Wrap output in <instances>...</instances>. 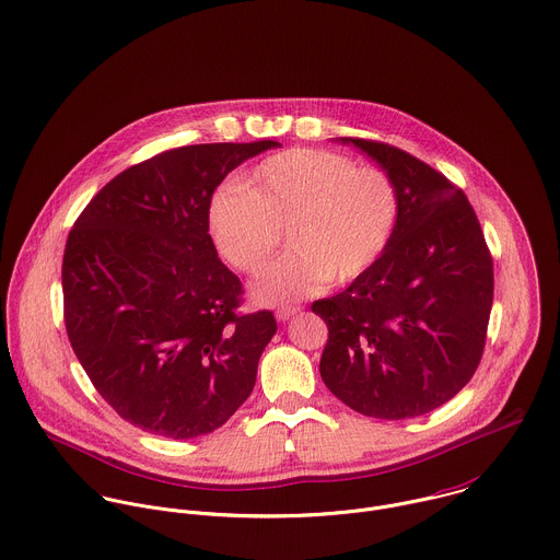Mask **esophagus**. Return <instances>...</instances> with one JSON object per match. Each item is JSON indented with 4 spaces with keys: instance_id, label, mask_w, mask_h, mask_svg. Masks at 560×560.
<instances>
[{
    "instance_id": "obj_1",
    "label": "esophagus",
    "mask_w": 560,
    "mask_h": 560,
    "mask_svg": "<svg viewBox=\"0 0 560 560\" xmlns=\"http://www.w3.org/2000/svg\"><path fill=\"white\" fill-rule=\"evenodd\" d=\"M301 312V307L299 305H285V307H279L275 314H277V320H288L290 316H294V314H299Z\"/></svg>"
}]
</instances>
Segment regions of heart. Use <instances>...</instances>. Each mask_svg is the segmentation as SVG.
Masks as SVG:
<instances>
[{"label": "heart", "mask_w": 560, "mask_h": 560, "mask_svg": "<svg viewBox=\"0 0 560 560\" xmlns=\"http://www.w3.org/2000/svg\"><path fill=\"white\" fill-rule=\"evenodd\" d=\"M397 220L399 191L386 170L310 148L261 161L242 187H222L209 205L211 237L242 272H257L285 231L292 253L253 285L264 303L296 301L327 281L358 279L384 255Z\"/></svg>", "instance_id": "obj_1"}]
</instances>
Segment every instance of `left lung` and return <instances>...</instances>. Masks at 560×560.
Wrapping results in <instances>:
<instances>
[{"label": "left lung", "instance_id": "1", "mask_svg": "<svg viewBox=\"0 0 560 560\" xmlns=\"http://www.w3.org/2000/svg\"><path fill=\"white\" fill-rule=\"evenodd\" d=\"M340 141L393 176L399 220L364 275L312 303L329 329L320 377L364 417H421L456 397L482 360L493 257L474 207L447 176L390 143Z\"/></svg>", "mask_w": 560, "mask_h": 560}]
</instances>
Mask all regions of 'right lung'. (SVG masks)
Segmentation results:
<instances>
[{"label": "right lung", "instance_id": "obj_1", "mask_svg": "<svg viewBox=\"0 0 560 560\" xmlns=\"http://www.w3.org/2000/svg\"><path fill=\"white\" fill-rule=\"evenodd\" d=\"M279 143L165 150L108 180L69 231L62 316L102 399L130 425L196 439L248 399L277 331L272 312L242 314V281L209 235L215 187Z\"/></svg>", "mask_w": 560, "mask_h": 560}]
</instances>
